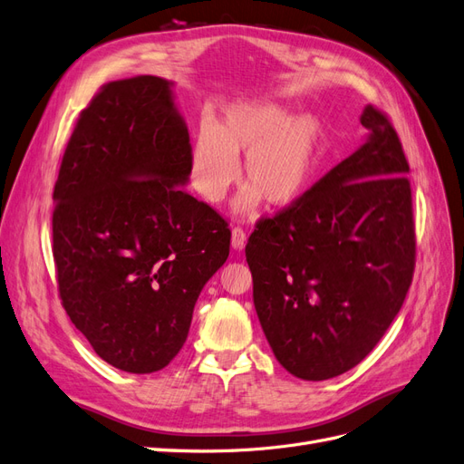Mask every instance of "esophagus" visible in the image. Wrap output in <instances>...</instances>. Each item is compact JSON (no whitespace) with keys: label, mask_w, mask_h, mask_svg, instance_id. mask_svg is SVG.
Wrapping results in <instances>:
<instances>
[{"label":"esophagus","mask_w":464,"mask_h":464,"mask_svg":"<svg viewBox=\"0 0 464 464\" xmlns=\"http://www.w3.org/2000/svg\"><path fill=\"white\" fill-rule=\"evenodd\" d=\"M246 245V233L241 227H235L231 231V246L233 250H243Z\"/></svg>","instance_id":"esophagus-1"}]
</instances>
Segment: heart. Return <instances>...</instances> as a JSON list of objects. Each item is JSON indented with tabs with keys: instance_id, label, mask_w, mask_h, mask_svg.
<instances>
[{
	"instance_id": "obj_1",
	"label": "heart",
	"mask_w": 464,
	"mask_h": 464,
	"mask_svg": "<svg viewBox=\"0 0 464 464\" xmlns=\"http://www.w3.org/2000/svg\"><path fill=\"white\" fill-rule=\"evenodd\" d=\"M324 140L319 116L297 114L287 104L264 101L239 104L225 112L216 128L196 131L190 153L194 190L218 204L239 173L248 187L237 198L239 214H253L264 198L268 208L295 204L309 188Z\"/></svg>"
}]
</instances>
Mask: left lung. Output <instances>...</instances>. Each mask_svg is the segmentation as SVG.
Masks as SVG:
<instances>
[{
  "label": "left lung",
  "instance_id": "obj_1",
  "mask_svg": "<svg viewBox=\"0 0 464 464\" xmlns=\"http://www.w3.org/2000/svg\"><path fill=\"white\" fill-rule=\"evenodd\" d=\"M367 140L295 204L256 223L245 255L260 326L291 375L326 381L372 352L412 284L408 161L367 104Z\"/></svg>",
  "mask_w": 464,
  "mask_h": 464
}]
</instances>
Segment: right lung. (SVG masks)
<instances>
[{"label":"right lung","instance_id":"right-lung-1","mask_svg":"<svg viewBox=\"0 0 464 464\" xmlns=\"http://www.w3.org/2000/svg\"><path fill=\"white\" fill-rule=\"evenodd\" d=\"M173 82L104 85L79 114L54 187L62 305L99 357L153 373L187 342L198 295L231 231L187 194L190 138Z\"/></svg>","mask_w":464,"mask_h":464}]
</instances>
